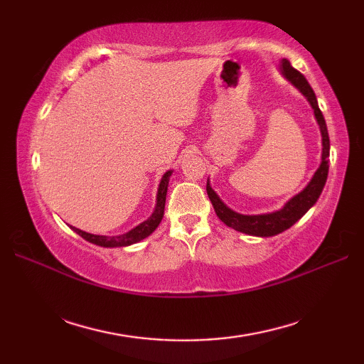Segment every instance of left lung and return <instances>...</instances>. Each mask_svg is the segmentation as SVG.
Returning <instances> with one entry per match:
<instances>
[{"label":"left lung","instance_id":"1","mask_svg":"<svg viewBox=\"0 0 364 364\" xmlns=\"http://www.w3.org/2000/svg\"><path fill=\"white\" fill-rule=\"evenodd\" d=\"M280 68H282V73L284 75V78L291 81L294 86H296L301 92V94L306 97V100L310 102V105L313 107L314 117H316V120H318L321 136H322V161H321L319 168L316 170V173L313 175L311 181L308 183V186L301 192H299L296 197H292L280 211L269 213V214L245 215V214H239L233 210H230V208L219 198V196L213 191V188L210 186V181L206 183L208 197H210V200H211L218 218L223 223H225L227 227H231L236 231H241V233L250 235V236L269 237V236H275L278 233H282V231L291 228L294 223H296L301 218V215H304L316 202H318V198L321 196L323 186H326V181L328 176L330 139H328L326 119H323V115L319 109V105H318V100H316L314 90L311 89L310 84H308L305 76L301 75L299 70H296V68L291 65L288 59L282 60Z\"/></svg>","mask_w":364,"mask_h":364}]
</instances>
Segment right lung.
I'll return each instance as SVG.
<instances>
[{"instance_id":"1","label":"right lung","mask_w":364,"mask_h":364,"mask_svg":"<svg viewBox=\"0 0 364 364\" xmlns=\"http://www.w3.org/2000/svg\"><path fill=\"white\" fill-rule=\"evenodd\" d=\"M170 175H172V170H167L164 176L161 178L159 188H158V194H156V206H154V211L150 215L149 219L144 220L142 223L133 230H129L125 235H119V236H100V235H90L82 231L80 228L72 227L73 231H76L81 237L86 239V241L100 245V247H127L131 244H136L139 241H142L146 236H150L154 230L158 228V225L162 220V215H164V208H166V196H167V188H168V180Z\"/></svg>"}]
</instances>
